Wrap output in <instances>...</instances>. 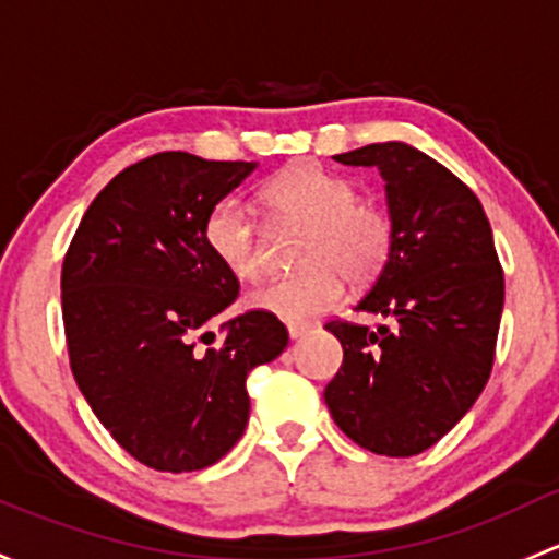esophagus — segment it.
Wrapping results in <instances>:
<instances>
[{"mask_svg": "<svg viewBox=\"0 0 559 559\" xmlns=\"http://www.w3.org/2000/svg\"><path fill=\"white\" fill-rule=\"evenodd\" d=\"M286 329H289V337L292 340H299V337H305V334H308L310 329H313V324H308V321H292V324L286 326Z\"/></svg>", "mask_w": 559, "mask_h": 559, "instance_id": "esophagus-1", "label": "esophagus"}]
</instances>
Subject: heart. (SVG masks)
Instances as JSON below:
<instances>
[{
    "label": "heart",
    "mask_w": 559,
    "mask_h": 559,
    "mask_svg": "<svg viewBox=\"0 0 559 559\" xmlns=\"http://www.w3.org/2000/svg\"><path fill=\"white\" fill-rule=\"evenodd\" d=\"M262 201L281 222L305 227L297 246V262L305 267L251 292L249 308L284 321L310 319L343 297V273L364 284L388 262L393 246L388 211L361 201L354 181L319 163L284 168L264 185ZM203 235L216 262L238 281H257L264 273L262 230L243 201L225 198L216 203L205 216Z\"/></svg>",
    "instance_id": "heart-1"
}]
</instances>
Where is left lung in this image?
<instances>
[{
    "label": "left lung",
    "mask_w": 559,
    "mask_h": 559,
    "mask_svg": "<svg viewBox=\"0 0 559 559\" xmlns=\"http://www.w3.org/2000/svg\"><path fill=\"white\" fill-rule=\"evenodd\" d=\"M385 179L393 246L356 305L391 326L326 321L343 367L324 399L358 448L409 457L437 444L477 402L496 358L503 270L479 198L402 141L334 155Z\"/></svg>",
    "instance_id": "8db88e82"
}]
</instances>
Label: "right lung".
<instances>
[{
  "mask_svg": "<svg viewBox=\"0 0 559 559\" xmlns=\"http://www.w3.org/2000/svg\"><path fill=\"white\" fill-rule=\"evenodd\" d=\"M254 163L157 152L104 187L82 216L61 270L72 374L128 455L155 472H198L233 450L249 423L246 378L289 332L264 310L209 321L238 278L205 246V216Z\"/></svg>",
  "mask_w": 559,
  "mask_h": 559,
  "instance_id": "right-lung-1",
  "label": "right lung"
}]
</instances>
